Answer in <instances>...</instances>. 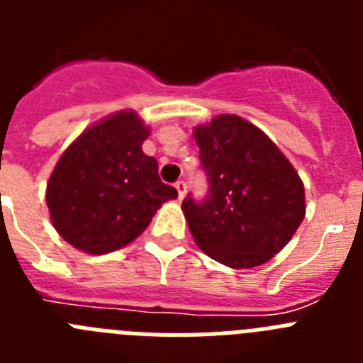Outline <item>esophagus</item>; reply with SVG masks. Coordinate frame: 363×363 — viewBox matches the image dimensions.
<instances>
[{
	"label": "esophagus",
	"mask_w": 363,
	"mask_h": 363,
	"mask_svg": "<svg viewBox=\"0 0 363 363\" xmlns=\"http://www.w3.org/2000/svg\"><path fill=\"white\" fill-rule=\"evenodd\" d=\"M176 191H178V198L182 200L185 196V191H187V182L185 179H178L176 182Z\"/></svg>",
	"instance_id": "esophagus-1"
}]
</instances>
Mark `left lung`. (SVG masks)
<instances>
[{"label":"left lung","mask_w":363,"mask_h":363,"mask_svg":"<svg viewBox=\"0 0 363 363\" xmlns=\"http://www.w3.org/2000/svg\"><path fill=\"white\" fill-rule=\"evenodd\" d=\"M207 196L182 201L192 238L233 269L265 264L280 252L306 214V192L289 160L258 127L223 114L194 129Z\"/></svg>","instance_id":"left-lung-1"}]
</instances>
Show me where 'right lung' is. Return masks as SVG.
<instances>
[{
	"instance_id": "1",
	"label": "right lung",
	"mask_w": 363,
	"mask_h": 363,
	"mask_svg": "<svg viewBox=\"0 0 363 363\" xmlns=\"http://www.w3.org/2000/svg\"><path fill=\"white\" fill-rule=\"evenodd\" d=\"M149 129L134 112L99 121L62 154L47 185L50 218L65 242L105 255L138 238L178 191L160 179L142 143Z\"/></svg>"
}]
</instances>
